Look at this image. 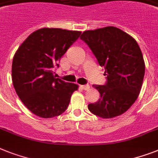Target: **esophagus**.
<instances>
[{
  "mask_svg": "<svg viewBox=\"0 0 158 158\" xmlns=\"http://www.w3.org/2000/svg\"><path fill=\"white\" fill-rule=\"evenodd\" d=\"M81 88H82V89H83V90L88 91V90H89L90 86L88 85V84H86V85H81Z\"/></svg>",
  "mask_w": 158,
  "mask_h": 158,
  "instance_id": "1",
  "label": "esophagus"
}]
</instances>
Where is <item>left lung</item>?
Here are the masks:
<instances>
[{
    "mask_svg": "<svg viewBox=\"0 0 158 158\" xmlns=\"http://www.w3.org/2000/svg\"><path fill=\"white\" fill-rule=\"evenodd\" d=\"M105 68V85H93L101 98L88 106L96 116L112 118L123 114L138 98L145 65L135 40L115 27L85 31L81 35Z\"/></svg>",
    "mask_w": 158,
    "mask_h": 158,
    "instance_id": "8db88e82",
    "label": "left lung"
}]
</instances>
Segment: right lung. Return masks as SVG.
<instances>
[{
    "label": "right lung",
    "mask_w": 158,
    "mask_h": 158,
    "mask_svg": "<svg viewBox=\"0 0 158 158\" xmlns=\"http://www.w3.org/2000/svg\"><path fill=\"white\" fill-rule=\"evenodd\" d=\"M81 34L78 31L41 28L29 35L15 52L12 81L24 106L36 116L49 118L66 111L79 86L55 78L53 68Z\"/></svg>",
    "instance_id": "1"
}]
</instances>
